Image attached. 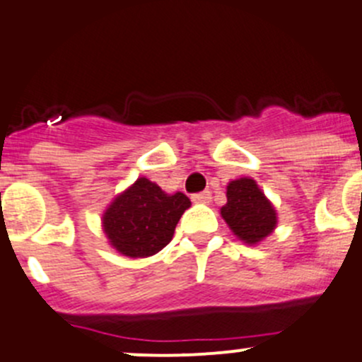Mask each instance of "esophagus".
I'll use <instances>...</instances> for the list:
<instances>
[{"mask_svg": "<svg viewBox=\"0 0 362 362\" xmlns=\"http://www.w3.org/2000/svg\"><path fill=\"white\" fill-rule=\"evenodd\" d=\"M192 200L195 204H209L211 202V193L209 192H200V193H195V195L192 197Z\"/></svg>", "mask_w": 362, "mask_h": 362, "instance_id": "1", "label": "esophagus"}]
</instances>
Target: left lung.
I'll use <instances>...</instances> for the list:
<instances>
[{"label":"left lung","instance_id":"left-lung-1","mask_svg":"<svg viewBox=\"0 0 362 362\" xmlns=\"http://www.w3.org/2000/svg\"><path fill=\"white\" fill-rule=\"evenodd\" d=\"M232 234L248 246L269 238L278 225L273 202L253 177H239L227 185V204L220 209Z\"/></svg>","mask_w":362,"mask_h":362}]
</instances>
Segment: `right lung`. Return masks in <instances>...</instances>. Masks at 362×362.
Wrapping results in <instances>:
<instances>
[{
	"instance_id": "right-lung-1",
	"label": "right lung",
	"mask_w": 362,
	"mask_h": 362,
	"mask_svg": "<svg viewBox=\"0 0 362 362\" xmlns=\"http://www.w3.org/2000/svg\"><path fill=\"white\" fill-rule=\"evenodd\" d=\"M189 206L185 193H167L148 177H139L103 211V234L119 255L146 259L169 245Z\"/></svg>"
}]
</instances>
